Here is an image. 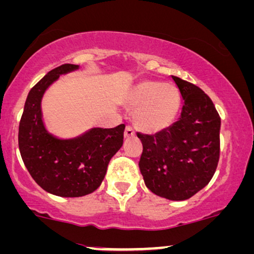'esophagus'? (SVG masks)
<instances>
[{
    "instance_id": "1",
    "label": "esophagus",
    "mask_w": 254,
    "mask_h": 254,
    "mask_svg": "<svg viewBox=\"0 0 254 254\" xmlns=\"http://www.w3.org/2000/svg\"><path fill=\"white\" fill-rule=\"evenodd\" d=\"M135 135V132L130 126H127L126 129H125V137H133Z\"/></svg>"
}]
</instances>
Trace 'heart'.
<instances>
[{"instance_id":"b5f03b06","label":"heart","mask_w":254,"mask_h":254,"mask_svg":"<svg viewBox=\"0 0 254 254\" xmlns=\"http://www.w3.org/2000/svg\"><path fill=\"white\" fill-rule=\"evenodd\" d=\"M181 96L174 84L143 81L136 84L127 100L134 113V124L146 133H156L168 127L177 118Z\"/></svg>"}]
</instances>
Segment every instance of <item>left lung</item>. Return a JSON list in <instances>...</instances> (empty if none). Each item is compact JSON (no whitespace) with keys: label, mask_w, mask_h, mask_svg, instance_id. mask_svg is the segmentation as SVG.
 Listing matches in <instances>:
<instances>
[{"label":"left lung","mask_w":254,"mask_h":254,"mask_svg":"<svg viewBox=\"0 0 254 254\" xmlns=\"http://www.w3.org/2000/svg\"><path fill=\"white\" fill-rule=\"evenodd\" d=\"M184 100L179 120L155 134L137 133L145 184L161 198L190 199L211 181L220 155V117L195 84L172 76Z\"/></svg>","instance_id":"8db88e82"}]
</instances>
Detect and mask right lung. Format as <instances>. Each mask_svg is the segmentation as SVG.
I'll return each instance as SVG.
<instances>
[{"label": "right lung", "mask_w": 254, "mask_h": 254, "mask_svg": "<svg viewBox=\"0 0 254 254\" xmlns=\"http://www.w3.org/2000/svg\"><path fill=\"white\" fill-rule=\"evenodd\" d=\"M77 68L65 64L43 76L28 94L18 127V148L31 178L46 192L64 198L83 196L98 190L109 161L124 143V124L93 128L69 140L47 132L41 113L43 94L60 75Z\"/></svg>", "instance_id": "add662e5"}]
</instances>
